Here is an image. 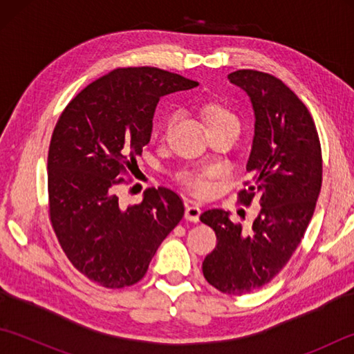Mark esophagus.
I'll return each instance as SVG.
<instances>
[{
    "mask_svg": "<svg viewBox=\"0 0 354 354\" xmlns=\"http://www.w3.org/2000/svg\"><path fill=\"white\" fill-rule=\"evenodd\" d=\"M199 216H201V208L196 204L187 202L185 204V219L190 222H199Z\"/></svg>",
    "mask_w": 354,
    "mask_h": 354,
    "instance_id": "34e87169",
    "label": "esophagus"
}]
</instances>
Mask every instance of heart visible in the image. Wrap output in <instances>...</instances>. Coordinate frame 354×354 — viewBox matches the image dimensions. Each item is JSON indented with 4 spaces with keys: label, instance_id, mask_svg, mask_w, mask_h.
Here are the masks:
<instances>
[{
    "label": "heart",
    "instance_id": "obj_1",
    "mask_svg": "<svg viewBox=\"0 0 354 354\" xmlns=\"http://www.w3.org/2000/svg\"><path fill=\"white\" fill-rule=\"evenodd\" d=\"M202 115H204L205 124L208 133L213 132H221V131H234L239 132V118L236 115V112L231 108L225 106L222 103H208L202 109ZM173 123V118L167 117L162 122L161 127V137L164 138L167 132L170 131V126ZM209 176L208 170H196V169H190V170H184L178 175V179L181 181L187 189L198 193V194H204L208 192V181L207 178Z\"/></svg>",
    "mask_w": 354,
    "mask_h": 354
}]
</instances>
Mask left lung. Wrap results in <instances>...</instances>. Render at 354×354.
I'll use <instances>...</instances> for the list:
<instances>
[{
	"label": "left lung",
	"mask_w": 354,
	"mask_h": 354,
	"mask_svg": "<svg viewBox=\"0 0 354 354\" xmlns=\"http://www.w3.org/2000/svg\"><path fill=\"white\" fill-rule=\"evenodd\" d=\"M228 79L250 95L255 114L239 202L248 207L259 194L261 209L250 232L223 209L201 214L217 237L202 272L217 290L245 295L272 280L301 243L321 192L322 155L309 109L280 79L255 70H239Z\"/></svg>",
	"instance_id": "8db88e82"
}]
</instances>
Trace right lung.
Here are the masks:
<instances>
[{"instance_id": "add662e5", "label": "right lung", "mask_w": 354, "mask_h": 354, "mask_svg": "<svg viewBox=\"0 0 354 354\" xmlns=\"http://www.w3.org/2000/svg\"><path fill=\"white\" fill-rule=\"evenodd\" d=\"M198 85L155 66L117 68L82 89L57 120L47 165L50 222L73 266L103 288L138 283L183 219V199L170 189L152 187L124 207L117 185L138 169L161 97Z\"/></svg>"}]
</instances>
